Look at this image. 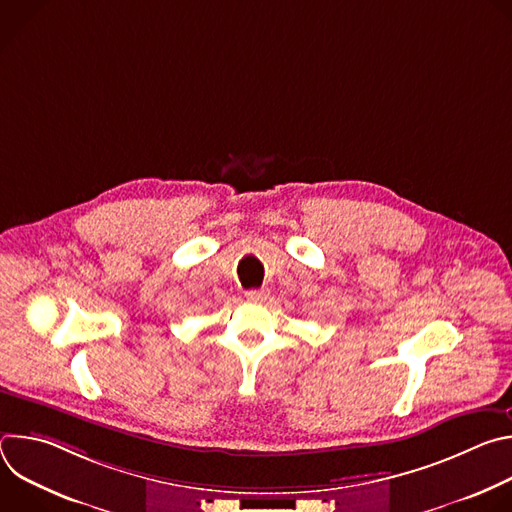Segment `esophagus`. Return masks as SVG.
<instances>
[{
    "instance_id": "obj_1",
    "label": "esophagus",
    "mask_w": 512,
    "mask_h": 512,
    "mask_svg": "<svg viewBox=\"0 0 512 512\" xmlns=\"http://www.w3.org/2000/svg\"><path fill=\"white\" fill-rule=\"evenodd\" d=\"M245 296H247L249 302H263V300H267L269 291L267 289H249Z\"/></svg>"
}]
</instances>
